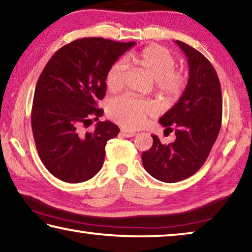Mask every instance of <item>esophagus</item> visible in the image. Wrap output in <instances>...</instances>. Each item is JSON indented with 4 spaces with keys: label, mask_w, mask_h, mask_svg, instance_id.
Returning a JSON list of instances; mask_svg holds the SVG:
<instances>
[{
    "label": "esophagus",
    "mask_w": 252,
    "mask_h": 252,
    "mask_svg": "<svg viewBox=\"0 0 252 252\" xmlns=\"http://www.w3.org/2000/svg\"><path fill=\"white\" fill-rule=\"evenodd\" d=\"M121 134L126 138H132L136 134L135 131H131V130H121Z\"/></svg>",
    "instance_id": "obj_1"
}]
</instances>
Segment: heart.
Returning <instances> with one entry per match:
<instances>
[{
  "instance_id": "b5f03b06",
  "label": "heart",
  "mask_w": 252,
  "mask_h": 252,
  "mask_svg": "<svg viewBox=\"0 0 252 252\" xmlns=\"http://www.w3.org/2000/svg\"><path fill=\"white\" fill-rule=\"evenodd\" d=\"M126 61L146 71L157 81L156 89L164 102L172 103L180 99L189 82V76L183 70H176L177 60L165 48L150 45L140 52L127 54ZM126 66L116 62L106 73V88L111 92L120 91L126 85ZM155 112V106L147 101L130 95L117 97L109 104V114L122 126L139 127L144 125L148 116Z\"/></svg>"
}]
</instances>
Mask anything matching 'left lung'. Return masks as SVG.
Returning <instances> with one entry per match:
<instances>
[{"mask_svg":"<svg viewBox=\"0 0 252 252\" xmlns=\"http://www.w3.org/2000/svg\"><path fill=\"white\" fill-rule=\"evenodd\" d=\"M189 63V82L185 93L160 123L176 133L172 143L162 144L152 135L153 144L142 153L144 169L162 182L189 178L202 167L218 138L222 119L221 85L210 61L192 46L176 41Z\"/></svg>","mask_w":252,"mask_h":252,"instance_id":"8db88e82","label":"left lung"}]
</instances>
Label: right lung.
<instances>
[{
  "label": "right lung",
  "mask_w": 252,
  "mask_h": 252,
  "mask_svg": "<svg viewBox=\"0 0 252 252\" xmlns=\"http://www.w3.org/2000/svg\"><path fill=\"white\" fill-rule=\"evenodd\" d=\"M135 42L83 37L62 46L46 63L37 80L31 112L36 150L45 168L69 183L89 180L100 171L105 144L120 129L97 121V108L106 92V73ZM97 126L85 134L81 127Z\"/></svg>",
  "instance_id": "1"
}]
</instances>
